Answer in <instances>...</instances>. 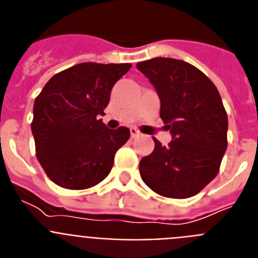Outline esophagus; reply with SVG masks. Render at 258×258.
I'll list each match as a JSON object with an SVG mask.
<instances>
[{
	"label": "esophagus",
	"mask_w": 258,
	"mask_h": 258,
	"mask_svg": "<svg viewBox=\"0 0 258 258\" xmlns=\"http://www.w3.org/2000/svg\"><path fill=\"white\" fill-rule=\"evenodd\" d=\"M131 136H132V138H136V137L140 136V132L137 131L136 127H131Z\"/></svg>",
	"instance_id": "esophagus-1"
}]
</instances>
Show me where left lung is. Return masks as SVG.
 Returning a JSON list of instances; mask_svg holds the SVG:
<instances>
[{"instance_id":"8db88e82","label":"left lung","mask_w":258,"mask_h":258,"mask_svg":"<svg viewBox=\"0 0 258 258\" xmlns=\"http://www.w3.org/2000/svg\"><path fill=\"white\" fill-rule=\"evenodd\" d=\"M160 98V117L173 140L154 138L155 149L140 161L152 191L165 198L197 195L217 175L227 149V113L217 88L187 61L152 58L137 63Z\"/></svg>"}]
</instances>
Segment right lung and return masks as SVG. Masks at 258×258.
Here are the masks:
<instances>
[{
	"label": "right lung",
	"mask_w": 258,
	"mask_h": 258,
	"mask_svg": "<svg viewBox=\"0 0 258 258\" xmlns=\"http://www.w3.org/2000/svg\"><path fill=\"white\" fill-rule=\"evenodd\" d=\"M131 67L80 63L54 75L36 97L31 124L36 157L54 183L85 190L109 174L131 131L107 129L98 117L104 115L116 81Z\"/></svg>",
	"instance_id": "right-lung-1"
}]
</instances>
